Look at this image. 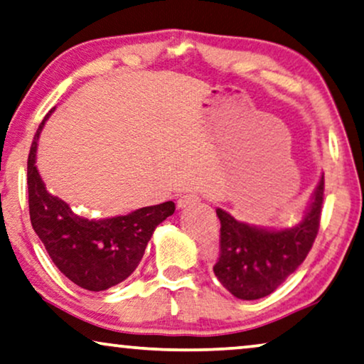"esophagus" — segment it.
<instances>
[{
    "label": "esophagus",
    "mask_w": 364,
    "mask_h": 364,
    "mask_svg": "<svg viewBox=\"0 0 364 364\" xmlns=\"http://www.w3.org/2000/svg\"><path fill=\"white\" fill-rule=\"evenodd\" d=\"M198 195L197 193H183L178 197L177 200V208H186V207H191V205L197 203L198 202Z\"/></svg>",
    "instance_id": "34e87169"
}]
</instances>
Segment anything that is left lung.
Here are the masks:
<instances>
[{
	"mask_svg": "<svg viewBox=\"0 0 364 364\" xmlns=\"http://www.w3.org/2000/svg\"><path fill=\"white\" fill-rule=\"evenodd\" d=\"M323 191L322 176L304 220L292 228H259L217 208L220 256L213 272L223 287L243 300H256L276 291L302 264L317 238Z\"/></svg>",
	"mask_w": 364,
	"mask_h": 364,
	"instance_id": "8db88e82",
	"label": "left lung"
}]
</instances>
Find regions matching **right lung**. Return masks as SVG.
Segmentation results:
<instances>
[{
    "label": "right lung",
    "instance_id": "1",
    "mask_svg": "<svg viewBox=\"0 0 364 364\" xmlns=\"http://www.w3.org/2000/svg\"><path fill=\"white\" fill-rule=\"evenodd\" d=\"M47 118L34 134L28 157L31 223L65 277L87 291H107L133 274L156 226L171 217L176 205L164 202L113 218L73 213L64 200L47 192L36 167L38 139Z\"/></svg>",
    "mask_w": 364,
    "mask_h": 364
}]
</instances>
